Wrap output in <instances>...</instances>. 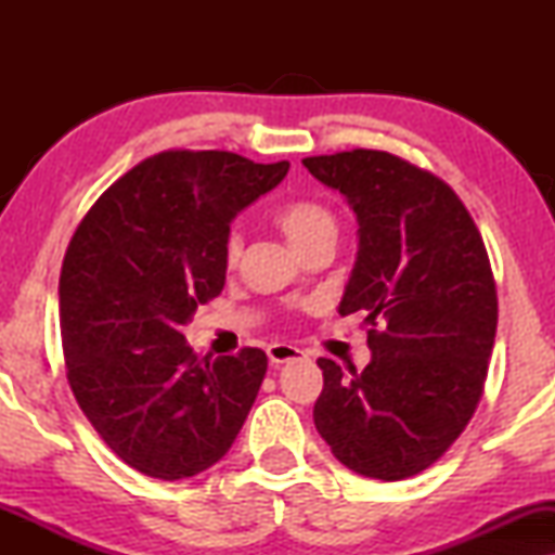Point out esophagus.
<instances>
[{"instance_id": "obj_1", "label": "esophagus", "mask_w": 555, "mask_h": 555, "mask_svg": "<svg viewBox=\"0 0 555 555\" xmlns=\"http://www.w3.org/2000/svg\"><path fill=\"white\" fill-rule=\"evenodd\" d=\"M306 356V351H300V348H295L291 344H270L268 346V359L280 366V363H287V361H298Z\"/></svg>"}]
</instances>
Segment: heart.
<instances>
[{"mask_svg": "<svg viewBox=\"0 0 555 555\" xmlns=\"http://www.w3.org/2000/svg\"><path fill=\"white\" fill-rule=\"evenodd\" d=\"M272 222L287 234V240L302 253H313L321 245H333L338 234V217L328 204L313 196H293L272 209ZM222 257L227 268H234L242 257V237L230 232L224 237Z\"/></svg>", "mask_w": 555, "mask_h": 555, "instance_id": "b5f03b06", "label": "heart"}]
</instances>
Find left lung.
Segmentation results:
<instances>
[{
	"instance_id": "8db88e82",
	"label": "left lung",
	"mask_w": 555,
	"mask_h": 555,
	"mask_svg": "<svg viewBox=\"0 0 555 555\" xmlns=\"http://www.w3.org/2000/svg\"><path fill=\"white\" fill-rule=\"evenodd\" d=\"M302 166L359 217L338 313H366L374 353L361 374L318 359L315 429L353 473L406 480L450 450L482 399L498 328L488 249L454 189L406 158L353 149Z\"/></svg>"
}]
</instances>
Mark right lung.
<instances>
[{
	"instance_id": "obj_1",
	"label": "right lung",
	"mask_w": 555,
	"mask_h": 555,
	"mask_svg": "<svg viewBox=\"0 0 555 555\" xmlns=\"http://www.w3.org/2000/svg\"><path fill=\"white\" fill-rule=\"evenodd\" d=\"M287 162L171 149L80 219L60 270L67 384L105 444L158 480L204 473L240 435L268 371L260 348L196 359L184 325L224 287V237Z\"/></svg>"
}]
</instances>
